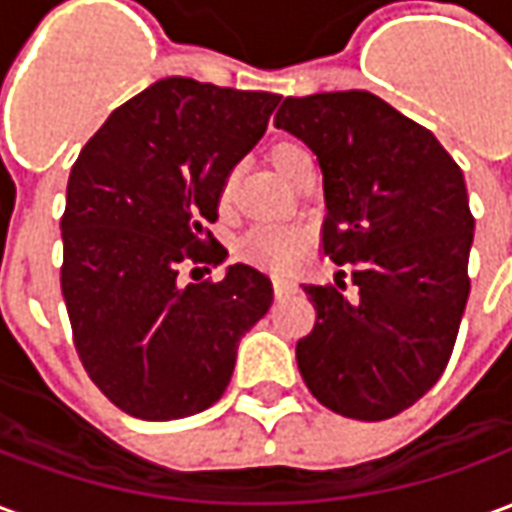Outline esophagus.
<instances>
[{
	"label": "esophagus",
	"instance_id": "esophagus-1",
	"mask_svg": "<svg viewBox=\"0 0 512 512\" xmlns=\"http://www.w3.org/2000/svg\"><path fill=\"white\" fill-rule=\"evenodd\" d=\"M293 290H296V282H293V279L274 277V293H277V296H288Z\"/></svg>",
	"mask_w": 512,
	"mask_h": 512
}]
</instances>
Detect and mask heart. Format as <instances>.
<instances>
[{
	"mask_svg": "<svg viewBox=\"0 0 512 512\" xmlns=\"http://www.w3.org/2000/svg\"><path fill=\"white\" fill-rule=\"evenodd\" d=\"M271 161L279 169V175L293 178L301 164L310 161V153L296 142H277L271 147ZM233 191V175H227L222 183V200L230 197ZM310 244V235L304 227L296 224H260L255 230H249L241 241V257L257 266H266L271 271H285L290 268Z\"/></svg>",
	"mask_w": 512,
	"mask_h": 512,
	"instance_id": "obj_1",
	"label": "heart"
}]
</instances>
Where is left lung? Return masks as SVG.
I'll return each instance as SVG.
<instances>
[{
	"label": "left lung",
	"mask_w": 512,
	"mask_h": 512,
	"mask_svg": "<svg viewBox=\"0 0 512 512\" xmlns=\"http://www.w3.org/2000/svg\"><path fill=\"white\" fill-rule=\"evenodd\" d=\"M274 126L318 156L321 249L345 266L334 285H301L315 307L296 343L301 378L340 417H395L444 373L472 288L461 167L428 128L367 90L285 98Z\"/></svg>",
	"instance_id": "left-lung-1"
}]
</instances>
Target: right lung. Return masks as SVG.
Returning <instances> with one entry per match:
<instances>
[{
    "label": "right lung",
    "instance_id": "1",
    "mask_svg": "<svg viewBox=\"0 0 512 512\" xmlns=\"http://www.w3.org/2000/svg\"><path fill=\"white\" fill-rule=\"evenodd\" d=\"M279 95L169 76L117 106L82 147L62 213V299L87 376L120 411L164 422L213 406L238 343L271 307L244 263L180 285V263L224 260L208 230L222 183L266 134Z\"/></svg>",
    "mask_w": 512,
    "mask_h": 512
}]
</instances>
